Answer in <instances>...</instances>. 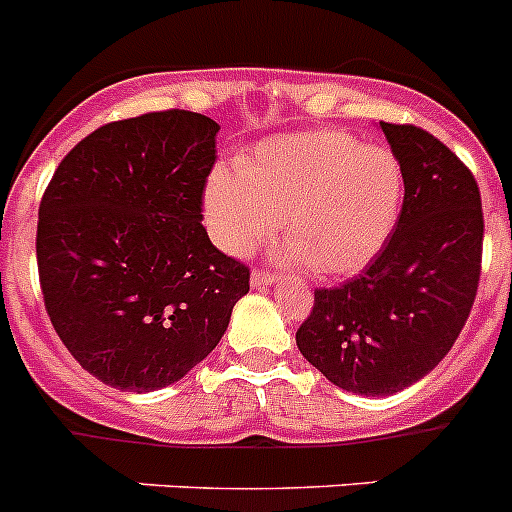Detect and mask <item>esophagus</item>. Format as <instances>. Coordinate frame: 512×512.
Wrapping results in <instances>:
<instances>
[{"label":"esophagus","mask_w":512,"mask_h":512,"mask_svg":"<svg viewBox=\"0 0 512 512\" xmlns=\"http://www.w3.org/2000/svg\"><path fill=\"white\" fill-rule=\"evenodd\" d=\"M279 281V276L271 274V271H253L251 274V287L261 289V287H271V284H276Z\"/></svg>","instance_id":"obj_1"}]
</instances>
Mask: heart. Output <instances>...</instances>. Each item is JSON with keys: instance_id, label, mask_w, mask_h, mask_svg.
I'll return each mask as SVG.
<instances>
[{"instance_id": "obj_1", "label": "heart", "mask_w": 512, "mask_h": 512, "mask_svg": "<svg viewBox=\"0 0 512 512\" xmlns=\"http://www.w3.org/2000/svg\"><path fill=\"white\" fill-rule=\"evenodd\" d=\"M401 162L342 131H299L261 142L233 170L218 167L203 195L205 223L241 256L284 225L279 256L320 276H350L381 253L403 203Z\"/></svg>"}]
</instances>
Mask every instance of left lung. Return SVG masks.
Returning a JSON list of instances; mask_svg holds the SVG:
<instances>
[{
  "label": "left lung",
  "instance_id": "obj_1",
  "mask_svg": "<svg viewBox=\"0 0 512 512\" xmlns=\"http://www.w3.org/2000/svg\"><path fill=\"white\" fill-rule=\"evenodd\" d=\"M381 129L406 180L396 228L363 274L314 292L297 330L299 353L358 396H393L442 363L475 304L485 233L457 154L419 126Z\"/></svg>",
  "mask_w": 512,
  "mask_h": 512
}]
</instances>
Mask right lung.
Segmentation results:
<instances>
[{"mask_svg": "<svg viewBox=\"0 0 512 512\" xmlns=\"http://www.w3.org/2000/svg\"><path fill=\"white\" fill-rule=\"evenodd\" d=\"M218 129L180 109L114 121L65 154L42 195L45 309L106 386L147 393L185 378L248 292V266L203 228Z\"/></svg>", "mask_w": 512, "mask_h": 512, "instance_id": "obj_1", "label": "right lung"}]
</instances>
